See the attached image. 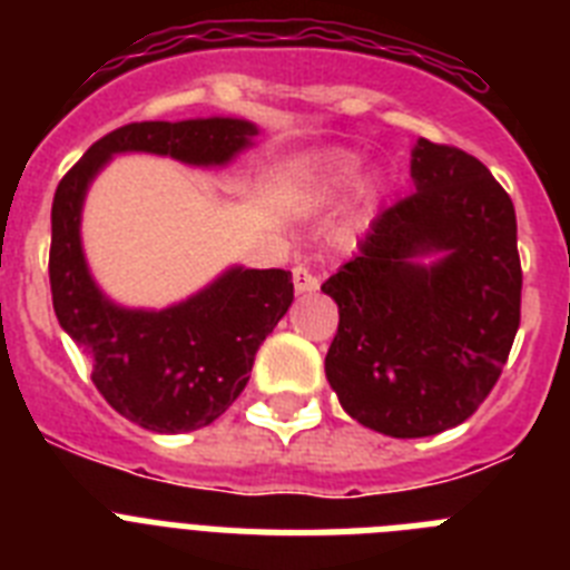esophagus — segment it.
I'll use <instances>...</instances> for the list:
<instances>
[{
  "instance_id": "1",
  "label": "esophagus",
  "mask_w": 570,
  "mask_h": 570,
  "mask_svg": "<svg viewBox=\"0 0 570 570\" xmlns=\"http://www.w3.org/2000/svg\"><path fill=\"white\" fill-rule=\"evenodd\" d=\"M293 284H295V293H298V295L315 293V289H318V275H315L309 266H295Z\"/></svg>"
}]
</instances>
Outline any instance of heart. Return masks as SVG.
Segmentation results:
<instances>
[{"label": "heart", "instance_id": "1", "mask_svg": "<svg viewBox=\"0 0 570 570\" xmlns=\"http://www.w3.org/2000/svg\"><path fill=\"white\" fill-rule=\"evenodd\" d=\"M362 175V156L351 150H318L309 153L293 167V190L301 205L307 208H324L336 196L356 185ZM382 188L380 174H367L358 183V203L362 208L374 203Z\"/></svg>", "mask_w": 570, "mask_h": 570}]
</instances>
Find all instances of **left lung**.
Here are the masks:
<instances>
[{
	"instance_id": "8db88e82",
	"label": "left lung",
	"mask_w": 570,
	"mask_h": 570,
	"mask_svg": "<svg viewBox=\"0 0 570 570\" xmlns=\"http://www.w3.org/2000/svg\"><path fill=\"white\" fill-rule=\"evenodd\" d=\"M411 181L322 284L338 304L330 389L389 438H432L472 417L499 382L521 307L515 208L490 170L417 138Z\"/></svg>"
}]
</instances>
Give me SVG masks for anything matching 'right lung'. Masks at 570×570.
I'll list each match as a JSON object with an SVG mask.
<instances>
[{
	"instance_id": "obj_1",
	"label": "right lung",
	"mask_w": 570,
	"mask_h": 570,
	"mask_svg": "<svg viewBox=\"0 0 570 570\" xmlns=\"http://www.w3.org/2000/svg\"><path fill=\"white\" fill-rule=\"evenodd\" d=\"M257 136V124L232 115L127 124L95 141L57 185L49 255L57 322L92 358L95 389L141 429L196 432L240 396L257 347L293 304V275L232 263L212 284L161 309L118 304L86 261V194L115 156L147 153L219 170L252 150Z\"/></svg>"
}]
</instances>
